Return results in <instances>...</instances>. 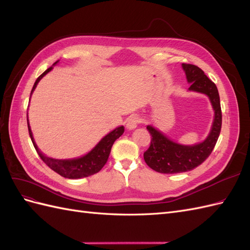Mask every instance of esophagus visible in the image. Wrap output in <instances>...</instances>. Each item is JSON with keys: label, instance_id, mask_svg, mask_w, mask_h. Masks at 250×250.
<instances>
[{"label": "esophagus", "instance_id": "1", "mask_svg": "<svg viewBox=\"0 0 250 250\" xmlns=\"http://www.w3.org/2000/svg\"><path fill=\"white\" fill-rule=\"evenodd\" d=\"M141 122V119L138 116H131L129 119L127 120L126 123V128L129 130H133L137 128V126L139 125V123Z\"/></svg>", "mask_w": 250, "mask_h": 250}]
</instances>
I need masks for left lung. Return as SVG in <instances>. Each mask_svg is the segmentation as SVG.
I'll return each instance as SVG.
<instances>
[{
  "label": "left lung",
  "mask_w": 250,
  "mask_h": 250,
  "mask_svg": "<svg viewBox=\"0 0 250 250\" xmlns=\"http://www.w3.org/2000/svg\"><path fill=\"white\" fill-rule=\"evenodd\" d=\"M183 69L188 82L191 83L188 90L202 93L209 98L215 110L214 122L208 138L202 143L192 146L173 142L160 130L148 125L147 129L152 138L150 147L144 152V160L151 169L158 173H183L198 167L211 153L221 131L222 112L216 84L197 65L183 63Z\"/></svg>",
  "instance_id": "1"
}]
</instances>
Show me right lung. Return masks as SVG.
I'll return each instance as SVG.
<instances>
[{
    "mask_svg": "<svg viewBox=\"0 0 250 250\" xmlns=\"http://www.w3.org/2000/svg\"><path fill=\"white\" fill-rule=\"evenodd\" d=\"M57 62H56L53 65H55ZM51 70H52V66L49 67L48 70L44 71L41 76L36 79L33 88L31 90V95L33 93V90L35 89L37 83H39L44 75L48 74ZM27 123H28V130H29L30 138H31V141L33 143L37 154L40 155L42 162L53 171L58 173L59 175H62V177H65V178H70V179L87 177L99 172L104 167V165L106 164L108 160V156H109L113 143H115V141L119 139L124 132L123 126L116 128L115 130H112L107 135H105V137L97 144L96 147L92 151H89L87 154H85L82 157L73 158V160H55V158L46 156L43 153L41 152L39 148H37L33 139L32 131L30 129L28 113H27Z\"/></svg>",
    "mask_w": 250,
    "mask_h": 250,
    "instance_id": "obj_1",
    "label": "right lung"
}]
</instances>
